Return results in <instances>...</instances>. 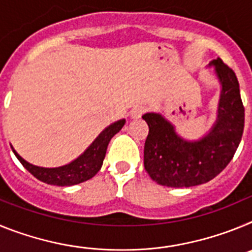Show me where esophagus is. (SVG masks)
Instances as JSON below:
<instances>
[{
    "instance_id": "esophagus-1",
    "label": "esophagus",
    "mask_w": 252,
    "mask_h": 252,
    "mask_svg": "<svg viewBox=\"0 0 252 252\" xmlns=\"http://www.w3.org/2000/svg\"><path fill=\"white\" fill-rule=\"evenodd\" d=\"M145 111H146L145 106H142V104L135 106L132 110H131V117H132V119H140V117L142 116V113L145 112Z\"/></svg>"
}]
</instances>
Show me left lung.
<instances>
[{"label": "left lung", "mask_w": 252, "mask_h": 252, "mask_svg": "<svg viewBox=\"0 0 252 252\" xmlns=\"http://www.w3.org/2000/svg\"><path fill=\"white\" fill-rule=\"evenodd\" d=\"M209 65L215 66L222 90L217 120L206 136L188 141L160 113L142 116L149 126L144 165L151 179L160 186L182 188L207 183L228 165L239 148L245 125L239 81L220 58Z\"/></svg>", "instance_id": "8db88e82"}]
</instances>
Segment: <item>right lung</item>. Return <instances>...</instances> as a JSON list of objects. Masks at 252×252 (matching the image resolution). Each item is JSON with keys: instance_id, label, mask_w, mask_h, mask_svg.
Listing matches in <instances>:
<instances>
[{"instance_id": "1", "label": "right lung", "mask_w": 252, "mask_h": 252, "mask_svg": "<svg viewBox=\"0 0 252 252\" xmlns=\"http://www.w3.org/2000/svg\"><path fill=\"white\" fill-rule=\"evenodd\" d=\"M125 122H126L125 120L113 122L99 133L97 139L88 146V149L81 157H78L66 165L58 166V168H41V166L32 165L22 159L13 149L12 151L24 165V168L30 171L36 179L46 184H51V186H74V184L83 183L98 173L106 157L107 146L110 144L111 139L124 127Z\"/></svg>"}]
</instances>
